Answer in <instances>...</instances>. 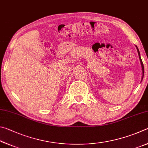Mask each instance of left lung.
<instances>
[{
    "label": "left lung",
    "instance_id": "left-lung-1",
    "mask_svg": "<svg viewBox=\"0 0 148 148\" xmlns=\"http://www.w3.org/2000/svg\"><path fill=\"white\" fill-rule=\"evenodd\" d=\"M136 49H137V51H138V56H139V58H140V63L142 65V73H143V76H142V79H143V77H144V65H143V62L142 61V59H141V57H140V52L138 47H136Z\"/></svg>",
    "mask_w": 148,
    "mask_h": 148
}]
</instances>
